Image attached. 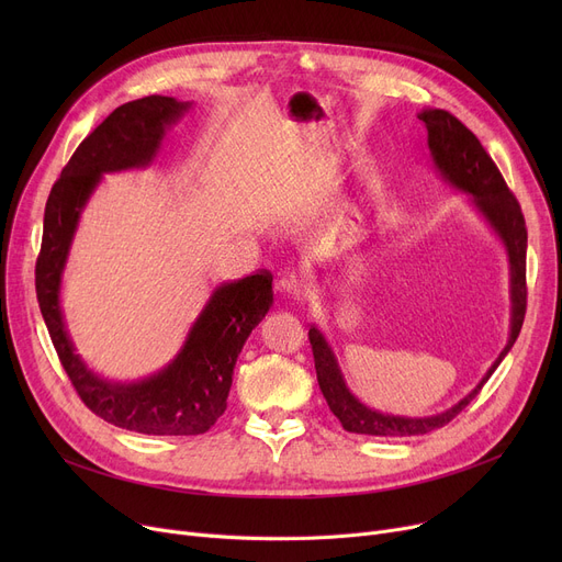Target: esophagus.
<instances>
[{"label": "esophagus", "instance_id": "1", "mask_svg": "<svg viewBox=\"0 0 562 562\" xmlns=\"http://www.w3.org/2000/svg\"><path fill=\"white\" fill-rule=\"evenodd\" d=\"M276 289L280 291V296L284 299H293V301H301L303 299V284L299 280V276L286 273L276 282Z\"/></svg>", "mask_w": 562, "mask_h": 562}]
</instances>
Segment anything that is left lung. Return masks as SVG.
Instances as JSON below:
<instances>
[{
  "instance_id": "1",
  "label": "left lung",
  "mask_w": 562,
  "mask_h": 562,
  "mask_svg": "<svg viewBox=\"0 0 562 562\" xmlns=\"http://www.w3.org/2000/svg\"><path fill=\"white\" fill-rule=\"evenodd\" d=\"M419 121L428 130V147L430 157L441 175V180L449 182L462 193L471 195V202L479 214L490 223L496 236L506 246L508 263H510V333L508 344L498 352L494 364L481 378L479 385L471 390L464 398L451 405L445 412H437L430 417H401L380 412L364 405L346 385L341 367L335 358V350L316 326L310 328V344L314 352V367L318 387L326 396L333 415L341 422L348 432L358 435H375V437H409L426 435L435 428L447 426L453 417L476 398L483 390L494 369L504 360L513 344L519 337L524 314H526V223L521 206L513 191L508 189L504 175L498 172L492 157L485 153L481 140L474 132L467 130L458 117L445 109H424L417 113Z\"/></svg>"
}]
</instances>
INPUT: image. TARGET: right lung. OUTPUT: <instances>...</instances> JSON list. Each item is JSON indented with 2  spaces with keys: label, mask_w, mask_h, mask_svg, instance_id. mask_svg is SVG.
<instances>
[{
  "label": "right lung",
  "mask_w": 562,
  "mask_h": 562,
  "mask_svg": "<svg viewBox=\"0 0 562 562\" xmlns=\"http://www.w3.org/2000/svg\"><path fill=\"white\" fill-rule=\"evenodd\" d=\"M191 109L166 95L117 106L88 134L49 191L43 244L36 261V296L68 378L81 401L104 422L143 435H202L227 407L236 358L273 305V276L261 271L218 284L177 356L157 373L134 382L102 378L79 358L61 310V282L83 206L102 175L145 168L166 132Z\"/></svg>",
  "instance_id": "obj_1"
}]
</instances>
